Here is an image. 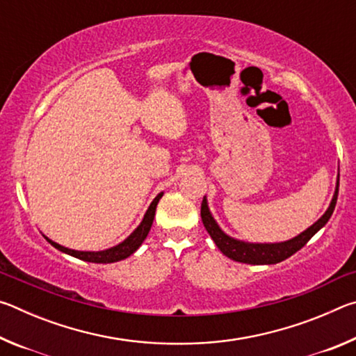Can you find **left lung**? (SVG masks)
Listing matches in <instances>:
<instances>
[{
  "mask_svg": "<svg viewBox=\"0 0 356 356\" xmlns=\"http://www.w3.org/2000/svg\"><path fill=\"white\" fill-rule=\"evenodd\" d=\"M337 191H339V177H337L336 191L333 195V200H331L330 207L327 209V212H325L311 227L306 229L305 232H301L300 236L281 243H248V242H242V240L229 237L227 234L221 231L220 226L216 225V221L213 220V216L210 213L209 206H207L206 196H204L202 204H201V218L204 222V227H206L209 236L212 237L215 245L218 246V250L229 259H232V261L252 264V265L278 264L281 261H284V259L291 257L292 254H295L298 250L303 248V246L308 243L312 237H314V234L317 231H321V229L327 225L330 216L333 215V210L336 207Z\"/></svg>",
  "mask_w": 356,
  "mask_h": 356,
  "instance_id": "left-lung-1",
  "label": "left lung"
}]
</instances>
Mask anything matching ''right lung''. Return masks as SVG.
Masks as SVG:
<instances>
[{
    "instance_id": "right-lung-1",
    "label": "right lung",
    "mask_w": 356,
    "mask_h": 356,
    "mask_svg": "<svg viewBox=\"0 0 356 356\" xmlns=\"http://www.w3.org/2000/svg\"><path fill=\"white\" fill-rule=\"evenodd\" d=\"M161 196H163V193H159V195H156V197L152 201V204L149 206L146 215H144L141 225L138 226L135 231L124 240L122 243L113 246V248H108L105 251H75V250H69V248H65V246L58 245L56 242H53V240H50V238H47V237L45 238L53 246H55L56 250L65 252V254L74 256L76 259H81V261L94 262V264H111V262L122 261V259L129 257L130 254H134V252L138 248H140L141 243L144 242V238L147 237V234L150 231V226H152V222H154L156 204H159V201L161 200Z\"/></svg>"
}]
</instances>
